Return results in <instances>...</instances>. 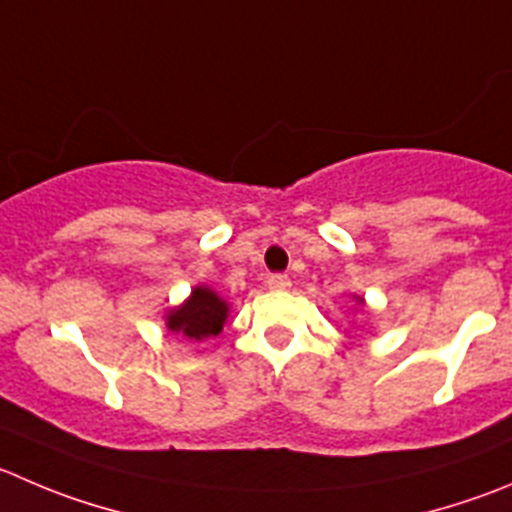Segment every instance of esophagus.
I'll list each match as a JSON object with an SVG mask.
<instances>
[{"instance_id":"1","label":"esophagus","mask_w":512,"mask_h":512,"mask_svg":"<svg viewBox=\"0 0 512 512\" xmlns=\"http://www.w3.org/2000/svg\"><path fill=\"white\" fill-rule=\"evenodd\" d=\"M266 286H269V289H274V291H284V289H289V286H291V279L286 274H271L269 279H266Z\"/></svg>"}]
</instances>
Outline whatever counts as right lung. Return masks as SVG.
Listing matches in <instances>:
<instances>
[{"label":"right lung","instance_id":"add662e5","mask_svg":"<svg viewBox=\"0 0 512 512\" xmlns=\"http://www.w3.org/2000/svg\"><path fill=\"white\" fill-rule=\"evenodd\" d=\"M226 316V301L206 286H196L186 304L170 311L168 329L193 339V342H203V339L216 337L221 332Z\"/></svg>","mask_w":512,"mask_h":512}]
</instances>
